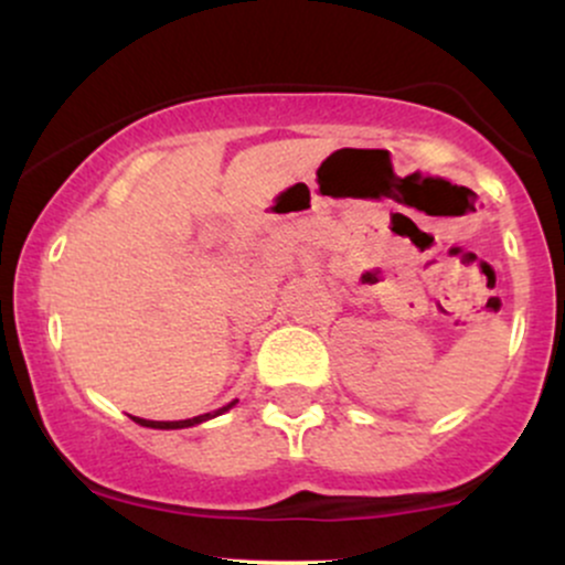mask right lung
Returning a JSON list of instances; mask_svg holds the SVG:
<instances>
[{
    "mask_svg": "<svg viewBox=\"0 0 565 565\" xmlns=\"http://www.w3.org/2000/svg\"><path fill=\"white\" fill-rule=\"evenodd\" d=\"M231 406H233V404L217 408L215 414L228 412ZM215 414H199V417H193V419H178V423H153V419H138V417H135V423L142 425V427H157V430H178V427H191V425L204 423V419H212V417H215Z\"/></svg>",
    "mask_w": 565,
    "mask_h": 565,
    "instance_id": "1",
    "label": "right lung"
}]
</instances>
